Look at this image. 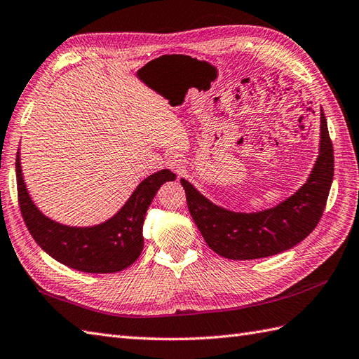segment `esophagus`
Returning <instances> with one entry per match:
<instances>
[{
	"mask_svg": "<svg viewBox=\"0 0 359 359\" xmlns=\"http://www.w3.org/2000/svg\"><path fill=\"white\" fill-rule=\"evenodd\" d=\"M166 166L176 172L177 176H183V174L187 172V162L185 159H182L180 156H171L170 159L166 161Z\"/></svg>",
	"mask_w": 359,
	"mask_h": 359,
	"instance_id": "1",
	"label": "esophagus"
}]
</instances>
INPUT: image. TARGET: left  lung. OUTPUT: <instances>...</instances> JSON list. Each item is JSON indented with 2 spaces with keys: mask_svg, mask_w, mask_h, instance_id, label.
I'll return each instance as SVG.
<instances>
[{
  "mask_svg": "<svg viewBox=\"0 0 359 359\" xmlns=\"http://www.w3.org/2000/svg\"><path fill=\"white\" fill-rule=\"evenodd\" d=\"M320 153L304 185L277 206L258 212H236L212 203L185 179L194 223L215 254L231 260H254L294 248L318 224L333 180V147L321 108Z\"/></svg>",
  "mask_w": 359,
  "mask_h": 359,
  "instance_id": "1",
  "label": "left lung"
}]
</instances>
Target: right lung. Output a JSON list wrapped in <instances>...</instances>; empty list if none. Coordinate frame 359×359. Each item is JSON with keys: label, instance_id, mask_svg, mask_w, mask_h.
<instances>
[{"label": "right lung", "instance_id": "right-lung-1", "mask_svg": "<svg viewBox=\"0 0 359 359\" xmlns=\"http://www.w3.org/2000/svg\"><path fill=\"white\" fill-rule=\"evenodd\" d=\"M16 187L24 223L44 251L72 269L88 273H113L135 263L144 249V220L148 206L165 182L176 180V174L161 170L142 180L130 198L111 219L95 226H67L38 210L29 196L16 154Z\"/></svg>", "mask_w": 359, "mask_h": 359}]
</instances>
